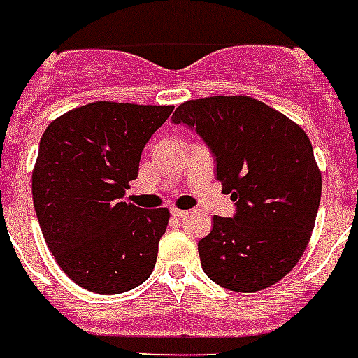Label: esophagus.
I'll use <instances>...</instances> for the list:
<instances>
[{
    "instance_id": "esophagus-1",
    "label": "esophagus",
    "mask_w": 358,
    "mask_h": 358,
    "mask_svg": "<svg viewBox=\"0 0 358 358\" xmlns=\"http://www.w3.org/2000/svg\"><path fill=\"white\" fill-rule=\"evenodd\" d=\"M171 214H173V216H176V217H183V216H187L189 210L176 209V207H173V209H171Z\"/></svg>"
}]
</instances>
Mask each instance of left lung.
<instances>
[{
  "label": "left lung",
  "mask_w": 358,
  "mask_h": 358,
  "mask_svg": "<svg viewBox=\"0 0 358 358\" xmlns=\"http://www.w3.org/2000/svg\"><path fill=\"white\" fill-rule=\"evenodd\" d=\"M173 122L196 129L216 157L234 217H213L198 243L203 272L232 292L281 281L306 250L321 201L322 176L308 135L281 111L248 95L180 104Z\"/></svg>",
  "instance_id": "8db88e82"
}]
</instances>
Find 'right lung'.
<instances>
[{
  "instance_id": "right-lung-1",
  "label": "right lung",
  "mask_w": 358,
  "mask_h": 358,
  "mask_svg": "<svg viewBox=\"0 0 358 358\" xmlns=\"http://www.w3.org/2000/svg\"><path fill=\"white\" fill-rule=\"evenodd\" d=\"M173 106L97 101L48 124L32 171L37 220L68 278L102 295L151 275L169 210L124 201L144 145Z\"/></svg>"
}]
</instances>
